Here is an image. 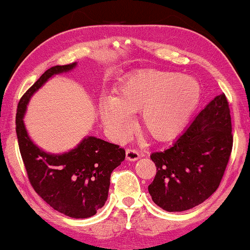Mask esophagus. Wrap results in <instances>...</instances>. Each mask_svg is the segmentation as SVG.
<instances>
[{
    "label": "esophagus",
    "instance_id": "esophagus-1",
    "mask_svg": "<svg viewBox=\"0 0 250 250\" xmlns=\"http://www.w3.org/2000/svg\"><path fill=\"white\" fill-rule=\"evenodd\" d=\"M141 157V154L139 153L137 149L129 148L126 150V160L127 161H137Z\"/></svg>",
    "mask_w": 250,
    "mask_h": 250
}]
</instances>
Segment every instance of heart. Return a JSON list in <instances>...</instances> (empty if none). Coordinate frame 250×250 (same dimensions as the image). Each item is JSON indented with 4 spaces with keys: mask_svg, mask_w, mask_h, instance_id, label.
Returning <instances> with one entry per match:
<instances>
[{
    "mask_svg": "<svg viewBox=\"0 0 250 250\" xmlns=\"http://www.w3.org/2000/svg\"><path fill=\"white\" fill-rule=\"evenodd\" d=\"M201 86L195 78L167 71L148 70L127 76L115 96L100 104L103 124L116 138L127 134L132 113L140 111V124L154 140L177 137L199 105Z\"/></svg>",
    "mask_w": 250,
    "mask_h": 250,
    "instance_id": "1",
    "label": "heart"
}]
</instances>
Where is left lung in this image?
Here are the masks:
<instances>
[{"instance_id":"obj_1","label":"left lung","mask_w":250,"mask_h":250,"mask_svg":"<svg viewBox=\"0 0 250 250\" xmlns=\"http://www.w3.org/2000/svg\"><path fill=\"white\" fill-rule=\"evenodd\" d=\"M229 112L228 99L220 94L171 147L150 155L157 172L148 190L165 211L194 208L218 188L233 146Z\"/></svg>"}]
</instances>
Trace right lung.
Segmentation results:
<instances>
[{
    "instance_id": "add662e5",
    "label": "right lung",
    "mask_w": 250,
    "mask_h": 250,
    "mask_svg": "<svg viewBox=\"0 0 250 250\" xmlns=\"http://www.w3.org/2000/svg\"><path fill=\"white\" fill-rule=\"evenodd\" d=\"M76 65L50 67L27 89L18 103L16 132L28 180L35 192L58 212L72 218H88L104 206L110 176L125 160L124 149L87 137L67 153L49 154L33 144L22 121L31 96L54 74L67 72Z\"/></svg>"
}]
</instances>
